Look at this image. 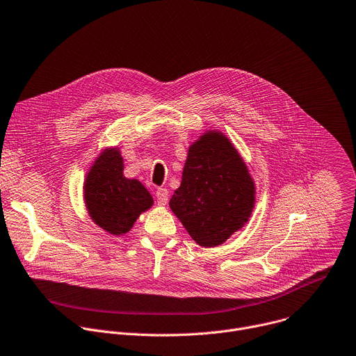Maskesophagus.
Here are the masks:
<instances>
[{"mask_svg": "<svg viewBox=\"0 0 356 356\" xmlns=\"http://www.w3.org/2000/svg\"><path fill=\"white\" fill-rule=\"evenodd\" d=\"M156 195V200H158V204L159 205H166L168 204V200H169V191L168 188H163V187H159L155 193Z\"/></svg>", "mask_w": 356, "mask_h": 356, "instance_id": "esophagus-1", "label": "esophagus"}]
</instances>
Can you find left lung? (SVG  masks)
Instances as JSON below:
<instances>
[{"label": "left lung", "mask_w": 356, "mask_h": 356, "mask_svg": "<svg viewBox=\"0 0 356 356\" xmlns=\"http://www.w3.org/2000/svg\"><path fill=\"white\" fill-rule=\"evenodd\" d=\"M254 195L239 152L220 131H208L188 148L181 184L169 205L195 243L215 248L248 223Z\"/></svg>", "instance_id": "obj_1"}]
</instances>
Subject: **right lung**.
<instances>
[{"label":"right lung","instance_id":"add662e5","mask_svg":"<svg viewBox=\"0 0 356 356\" xmlns=\"http://www.w3.org/2000/svg\"><path fill=\"white\" fill-rule=\"evenodd\" d=\"M118 148L104 149L86 175L83 195L92 220L107 233H127L154 200L141 181L123 175Z\"/></svg>","mask_w":356,"mask_h":356}]
</instances>
